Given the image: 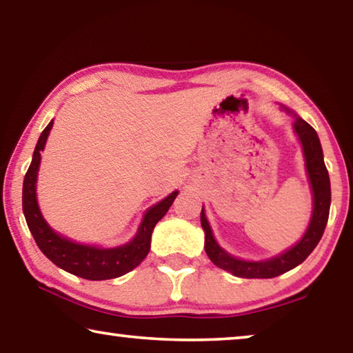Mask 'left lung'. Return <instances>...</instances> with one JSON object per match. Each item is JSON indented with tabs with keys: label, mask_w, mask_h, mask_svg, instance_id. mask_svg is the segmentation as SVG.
I'll return each instance as SVG.
<instances>
[{
	"label": "left lung",
	"mask_w": 353,
	"mask_h": 353,
	"mask_svg": "<svg viewBox=\"0 0 353 353\" xmlns=\"http://www.w3.org/2000/svg\"><path fill=\"white\" fill-rule=\"evenodd\" d=\"M280 110L292 118V130L297 135V140L301 141L303 160H305V171L312 190L313 208L310 223L305 232L301 236V240L292 244L283 252L270 256L263 260H246L240 256L232 255L224 248L219 246L216 238L213 235L210 223L205 216V208L202 205L201 210V225L205 234L204 249L214 265L221 270L234 274L236 277L243 279H272L280 274H285L307 259L313 252V249L318 246L322 234H324L328 212H330L332 202V190H330V177L324 163V152L319 141V137L316 130L310 124L297 115L294 110L283 104H279Z\"/></svg>",
	"instance_id": "1"
}]
</instances>
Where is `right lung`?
I'll list each match as a JSON object with an SVG mask.
<instances>
[{
  "mask_svg": "<svg viewBox=\"0 0 353 353\" xmlns=\"http://www.w3.org/2000/svg\"><path fill=\"white\" fill-rule=\"evenodd\" d=\"M52 124H54V119H51L43 132L40 134L32 154V162L29 165L25 182H23V213H25L29 230H31L41 252L61 270L87 280H109L121 277L135 270L145 260L149 249H151L154 227L170 210L179 191L174 190L165 199L149 207L143 213L134 238L124 244L104 248L98 246V244L77 243L71 238L63 236L46 223L37 201V179L41 162L40 152L46 146Z\"/></svg>",
  "mask_w": 353,
  "mask_h": 353,
  "instance_id": "obj_1",
  "label": "right lung"
}]
</instances>
